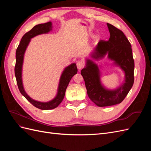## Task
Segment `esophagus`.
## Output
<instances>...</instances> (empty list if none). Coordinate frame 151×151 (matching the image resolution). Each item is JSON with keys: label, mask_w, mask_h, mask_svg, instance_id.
Returning a JSON list of instances; mask_svg holds the SVG:
<instances>
[{"label": "esophagus", "mask_w": 151, "mask_h": 151, "mask_svg": "<svg viewBox=\"0 0 151 151\" xmlns=\"http://www.w3.org/2000/svg\"><path fill=\"white\" fill-rule=\"evenodd\" d=\"M84 67V63L82 61H78L77 62V67L79 70H81Z\"/></svg>", "instance_id": "esophagus-1"}]
</instances>
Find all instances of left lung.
<instances>
[{"instance_id": "8db88e82", "label": "left lung", "mask_w": 151, "mask_h": 151, "mask_svg": "<svg viewBox=\"0 0 151 151\" xmlns=\"http://www.w3.org/2000/svg\"><path fill=\"white\" fill-rule=\"evenodd\" d=\"M110 36L107 42L100 40L91 58H86V65L81 70L89 99L99 107L113 106L120 103L131 89L134 82V60L131 45L122 31L107 23ZM106 55L124 73L123 83L115 89H108L101 83L99 67L93 60H101Z\"/></svg>"}]
</instances>
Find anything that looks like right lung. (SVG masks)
<instances>
[{
    "instance_id": "add662e5",
    "label": "right lung",
    "mask_w": 151,
    "mask_h": 151,
    "mask_svg": "<svg viewBox=\"0 0 151 151\" xmlns=\"http://www.w3.org/2000/svg\"><path fill=\"white\" fill-rule=\"evenodd\" d=\"M53 26L51 21L44 24H40L34 26L28 33H26L21 40L16 52V66L14 68L15 76L17 81L18 88L22 95L30 102L34 106L43 110H48L57 108L64 98L65 91L72 77L77 73V68L76 63H72L63 69L59 80L56 96L52 100L47 102L36 101L31 98L26 93L22 83V65L24 62V57L27 47L31 42V39L35 36L47 34L52 31Z\"/></svg>"
}]
</instances>
